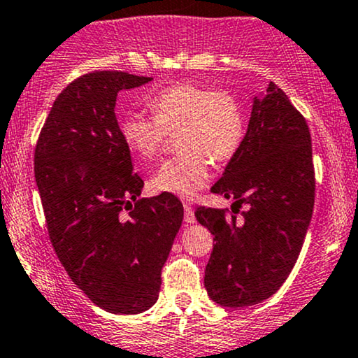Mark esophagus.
<instances>
[{"mask_svg": "<svg viewBox=\"0 0 358 358\" xmlns=\"http://www.w3.org/2000/svg\"><path fill=\"white\" fill-rule=\"evenodd\" d=\"M183 219H185L187 224H194L195 222V214H194V209H192L188 203H185V215H183Z\"/></svg>", "mask_w": 358, "mask_h": 358, "instance_id": "1", "label": "esophagus"}]
</instances>
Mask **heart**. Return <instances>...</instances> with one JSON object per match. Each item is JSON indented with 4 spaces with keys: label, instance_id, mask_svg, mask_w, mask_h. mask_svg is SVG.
Listing matches in <instances>:
<instances>
[{
    "label": "heart",
    "instance_id": "b5f03b06",
    "mask_svg": "<svg viewBox=\"0 0 358 358\" xmlns=\"http://www.w3.org/2000/svg\"><path fill=\"white\" fill-rule=\"evenodd\" d=\"M155 117L127 112L119 122L122 141L141 161L158 156L168 132H178L183 155L164 161L152 175L158 194L194 199L212 176V163H226L238 152L246 131V113L233 93L175 83L149 98Z\"/></svg>",
    "mask_w": 358,
    "mask_h": 358
}]
</instances>
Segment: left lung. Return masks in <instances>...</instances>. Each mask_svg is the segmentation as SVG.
<instances>
[{"instance_id": "obj_1", "label": "left lung", "mask_w": 358, "mask_h": 358, "mask_svg": "<svg viewBox=\"0 0 358 358\" xmlns=\"http://www.w3.org/2000/svg\"><path fill=\"white\" fill-rule=\"evenodd\" d=\"M214 194L245 203L241 222L221 209L195 210L214 234L206 266L207 294L224 308L272 297L299 257L314 207L311 134L287 95L270 83L253 98L248 129Z\"/></svg>"}]
</instances>
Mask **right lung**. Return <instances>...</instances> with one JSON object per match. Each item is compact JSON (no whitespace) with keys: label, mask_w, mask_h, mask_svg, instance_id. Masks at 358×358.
<instances>
[{"label":"right lung","mask_w":358,"mask_h":358,"mask_svg":"<svg viewBox=\"0 0 358 358\" xmlns=\"http://www.w3.org/2000/svg\"><path fill=\"white\" fill-rule=\"evenodd\" d=\"M152 81L95 71L62 90L35 146V182L62 266L93 304L148 311L183 221L175 195L139 199L144 182L119 132V92Z\"/></svg>","instance_id":"add662e5"}]
</instances>
